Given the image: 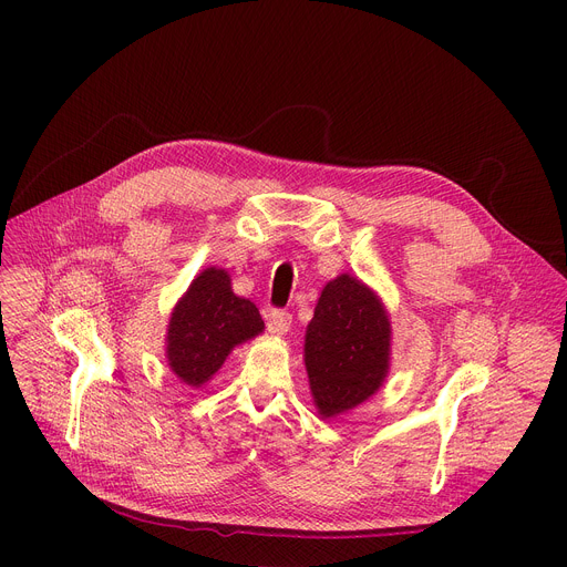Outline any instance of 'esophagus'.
I'll return each mask as SVG.
<instances>
[{
	"mask_svg": "<svg viewBox=\"0 0 567 567\" xmlns=\"http://www.w3.org/2000/svg\"><path fill=\"white\" fill-rule=\"evenodd\" d=\"M267 328L271 334H287L289 328H291V313L285 311V309H274L269 316H267Z\"/></svg>",
	"mask_w": 567,
	"mask_h": 567,
	"instance_id": "obj_1",
	"label": "esophagus"
}]
</instances>
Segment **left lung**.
<instances>
[{
  "label": "left lung",
  "mask_w": 567,
  "mask_h": 567,
  "mask_svg": "<svg viewBox=\"0 0 567 567\" xmlns=\"http://www.w3.org/2000/svg\"><path fill=\"white\" fill-rule=\"evenodd\" d=\"M390 320L374 293L350 276L322 289L305 337V365L322 417L365 401L388 372Z\"/></svg>",
  "instance_id": "8db88e82"
}]
</instances>
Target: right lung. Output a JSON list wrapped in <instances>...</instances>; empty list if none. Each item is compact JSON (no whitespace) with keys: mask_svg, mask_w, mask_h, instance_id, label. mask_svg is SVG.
Wrapping results in <instances>:
<instances>
[{"mask_svg":"<svg viewBox=\"0 0 567 567\" xmlns=\"http://www.w3.org/2000/svg\"><path fill=\"white\" fill-rule=\"evenodd\" d=\"M265 328L258 307L233 293L224 269H206L177 305L168 326V361L188 385L208 381L228 352Z\"/></svg>","mask_w":567,"mask_h":567,"instance_id":"obj_1","label":"right lung"}]
</instances>
